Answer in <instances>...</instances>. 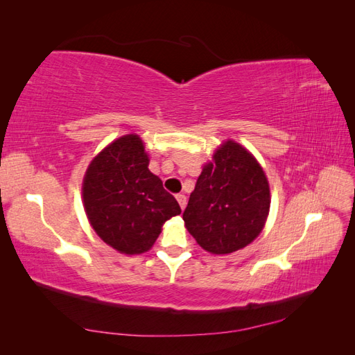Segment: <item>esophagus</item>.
<instances>
[{
	"mask_svg": "<svg viewBox=\"0 0 355 355\" xmlns=\"http://www.w3.org/2000/svg\"><path fill=\"white\" fill-rule=\"evenodd\" d=\"M176 200H178V202H179L180 209L184 210V209H185V206H187V197H185L184 194H178V196H176Z\"/></svg>",
	"mask_w": 355,
	"mask_h": 355,
	"instance_id": "obj_1",
	"label": "esophagus"
}]
</instances>
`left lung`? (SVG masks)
<instances>
[{
	"label": "left lung",
	"instance_id": "1",
	"mask_svg": "<svg viewBox=\"0 0 355 355\" xmlns=\"http://www.w3.org/2000/svg\"><path fill=\"white\" fill-rule=\"evenodd\" d=\"M270 185L257 159L227 141L202 167L184 211L192 237L213 254H228L250 244L270 213Z\"/></svg>",
	"mask_w": 355,
	"mask_h": 355
}]
</instances>
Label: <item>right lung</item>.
I'll return each mask as SVG.
<instances>
[{
    "label": "right lung",
    "instance_id": "add662e5",
    "mask_svg": "<svg viewBox=\"0 0 355 355\" xmlns=\"http://www.w3.org/2000/svg\"><path fill=\"white\" fill-rule=\"evenodd\" d=\"M142 139L125 135L96 155L83 180V201L99 237L124 254L151 249L161 227L180 214L176 198L148 168Z\"/></svg>",
    "mask_w": 355,
    "mask_h": 355
}]
</instances>
